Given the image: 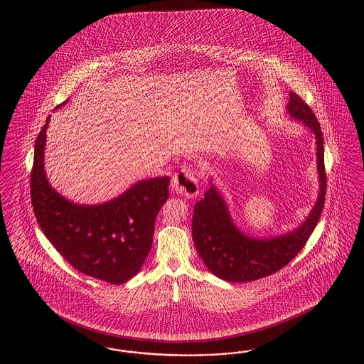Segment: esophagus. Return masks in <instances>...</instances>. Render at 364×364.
I'll return each mask as SVG.
<instances>
[{"label":"esophagus","mask_w":364,"mask_h":364,"mask_svg":"<svg viewBox=\"0 0 364 364\" xmlns=\"http://www.w3.org/2000/svg\"><path fill=\"white\" fill-rule=\"evenodd\" d=\"M172 189L178 195H184L189 198H196L200 189L195 172H192L188 168L180 169L172 177Z\"/></svg>","instance_id":"34e87169"}]
</instances>
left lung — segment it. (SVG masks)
<instances>
[{"label": "left lung", "mask_w": 364, "mask_h": 364, "mask_svg": "<svg viewBox=\"0 0 364 364\" xmlns=\"http://www.w3.org/2000/svg\"><path fill=\"white\" fill-rule=\"evenodd\" d=\"M287 113L307 127L316 140L319 195L306 220L292 231L271 237L245 235L235 224L220 191L210 180V189L195 204L192 239L200 257L210 272L227 282H252L272 275L288 264L306 245L324 207L326 171L324 146L320 124L309 105L289 92Z\"/></svg>", "instance_id": "8db88e82"}]
</instances>
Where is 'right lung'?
<instances>
[{
	"mask_svg": "<svg viewBox=\"0 0 364 364\" xmlns=\"http://www.w3.org/2000/svg\"><path fill=\"white\" fill-rule=\"evenodd\" d=\"M49 122L50 116L37 136L31 173L37 223L46 239L77 271L110 284H122L140 271L152 248L154 220L169 196V177L140 180L101 204L73 203L52 188L45 173Z\"/></svg>",
	"mask_w": 364,
	"mask_h": 364,
	"instance_id": "add662e5",
	"label": "right lung"
}]
</instances>
